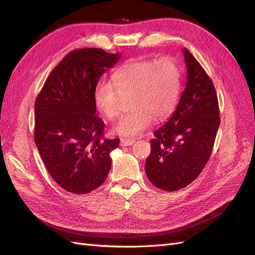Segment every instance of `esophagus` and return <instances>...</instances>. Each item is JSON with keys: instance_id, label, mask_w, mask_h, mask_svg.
<instances>
[{"instance_id": "esophagus-1", "label": "esophagus", "mask_w": 255, "mask_h": 255, "mask_svg": "<svg viewBox=\"0 0 255 255\" xmlns=\"http://www.w3.org/2000/svg\"><path fill=\"white\" fill-rule=\"evenodd\" d=\"M133 143H135L134 139H125V138H122L120 140V145L121 146H128V145H132Z\"/></svg>"}]
</instances>
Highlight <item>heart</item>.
<instances>
[{
	"label": "heart",
	"instance_id": "1",
	"mask_svg": "<svg viewBox=\"0 0 255 255\" xmlns=\"http://www.w3.org/2000/svg\"><path fill=\"white\" fill-rule=\"evenodd\" d=\"M181 91V72L170 57L132 60L112 75V84L101 82L94 91V101L107 119H115L121 110V98L130 96L132 110L123 115L112 132L135 137L143 133L155 118L165 120L174 111Z\"/></svg>",
	"mask_w": 255,
	"mask_h": 255
}]
</instances>
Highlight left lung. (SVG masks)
I'll list each match as a JSON object with an SVG mask.
<instances>
[{"mask_svg":"<svg viewBox=\"0 0 255 255\" xmlns=\"http://www.w3.org/2000/svg\"><path fill=\"white\" fill-rule=\"evenodd\" d=\"M182 52L186 85L171 118L150 140L144 167L149 181L166 191L186 187L202 172L220 125L214 84L194 55L186 48Z\"/></svg>","mask_w":255,"mask_h":255,"instance_id":"1","label":"left lung"}]
</instances>
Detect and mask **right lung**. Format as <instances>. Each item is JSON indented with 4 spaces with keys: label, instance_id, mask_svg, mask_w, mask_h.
<instances>
[{
    "label": "right lung",
    "instance_id": "obj_1",
    "mask_svg": "<svg viewBox=\"0 0 255 255\" xmlns=\"http://www.w3.org/2000/svg\"><path fill=\"white\" fill-rule=\"evenodd\" d=\"M120 53L87 48L72 51L53 69L35 103L34 139L50 175L60 187L88 194L104 183L119 138L104 139L94 91Z\"/></svg>",
    "mask_w": 255,
    "mask_h": 255
}]
</instances>
